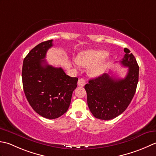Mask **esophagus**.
Returning <instances> with one entry per match:
<instances>
[{"instance_id": "1", "label": "esophagus", "mask_w": 156, "mask_h": 156, "mask_svg": "<svg viewBox=\"0 0 156 156\" xmlns=\"http://www.w3.org/2000/svg\"><path fill=\"white\" fill-rule=\"evenodd\" d=\"M77 84H78L79 86L83 87L84 85H85V81L84 79H79V80H78V83H77Z\"/></svg>"}]
</instances>
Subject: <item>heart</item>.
<instances>
[{"label": "heart", "instance_id": "b5f03b06", "mask_svg": "<svg viewBox=\"0 0 156 156\" xmlns=\"http://www.w3.org/2000/svg\"><path fill=\"white\" fill-rule=\"evenodd\" d=\"M108 55V52L101 49L88 50L81 52L77 56V62L83 66H90L89 74L98 77L106 71L108 60L103 59Z\"/></svg>", "mask_w": 156, "mask_h": 156}]
</instances>
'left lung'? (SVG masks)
Listing matches in <instances>:
<instances>
[{
  "mask_svg": "<svg viewBox=\"0 0 156 156\" xmlns=\"http://www.w3.org/2000/svg\"><path fill=\"white\" fill-rule=\"evenodd\" d=\"M125 55L120 64L128 67L124 79L104 73L90 79L85 85L87 105L94 117L109 120L116 118L125 111L135 94L139 81V66L128 48L124 49Z\"/></svg>",
  "mask_w": 156,
  "mask_h": 156,
  "instance_id": "obj_1",
  "label": "left lung"
}]
</instances>
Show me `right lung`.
<instances>
[{"label": "right lung", "mask_w": 156, "mask_h": 156, "mask_svg": "<svg viewBox=\"0 0 156 156\" xmlns=\"http://www.w3.org/2000/svg\"><path fill=\"white\" fill-rule=\"evenodd\" d=\"M52 41L35 46L25 56L22 67L23 91L28 102L38 114L48 119L58 118L67 111L78 81L44 59L53 46Z\"/></svg>", "instance_id": "add662e5"}]
</instances>
